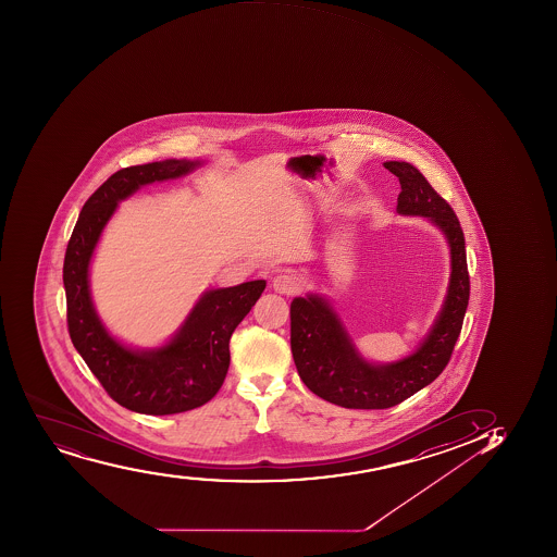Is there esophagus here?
Returning <instances> with one entry per match:
<instances>
[{
	"mask_svg": "<svg viewBox=\"0 0 557 557\" xmlns=\"http://www.w3.org/2000/svg\"><path fill=\"white\" fill-rule=\"evenodd\" d=\"M272 287H274L275 293L294 296V294L299 290L298 277H296V275L288 274V272H283V274L274 275V280H272Z\"/></svg>",
	"mask_w": 557,
	"mask_h": 557,
	"instance_id": "obj_1",
	"label": "esophagus"
}]
</instances>
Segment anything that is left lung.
Masks as SVG:
<instances>
[{
	"instance_id": "1",
	"label": "left lung",
	"mask_w": 557,
	"mask_h": 557,
	"mask_svg": "<svg viewBox=\"0 0 557 557\" xmlns=\"http://www.w3.org/2000/svg\"><path fill=\"white\" fill-rule=\"evenodd\" d=\"M399 177L397 214L421 215L437 226L450 248L445 301L412 354L391 363H372L359 352L331 301L307 294L290 304V348L305 385L315 396L345 408H391L430 385L450 361L469 307L470 280L465 236L450 205L407 161H385Z\"/></svg>"
}]
</instances>
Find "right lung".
Instances as JSON below:
<instances>
[{
  "label": "right lung",
  "mask_w": 557,
  "mask_h": 557,
  "mask_svg": "<svg viewBox=\"0 0 557 557\" xmlns=\"http://www.w3.org/2000/svg\"><path fill=\"white\" fill-rule=\"evenodd\" d=\"M203 160H165L112 174L83 205L63 263L72 345L109 396L122 407L169 416L201 407L218 394L231 364L232 332L267 287L264 280L205 290L174 336L154 348H133L107 331L90 296V261L101 232L123 199L154 182L187 176Z\"/></svg>",
  "instance_id": "obj_1"
}]
</instances>
